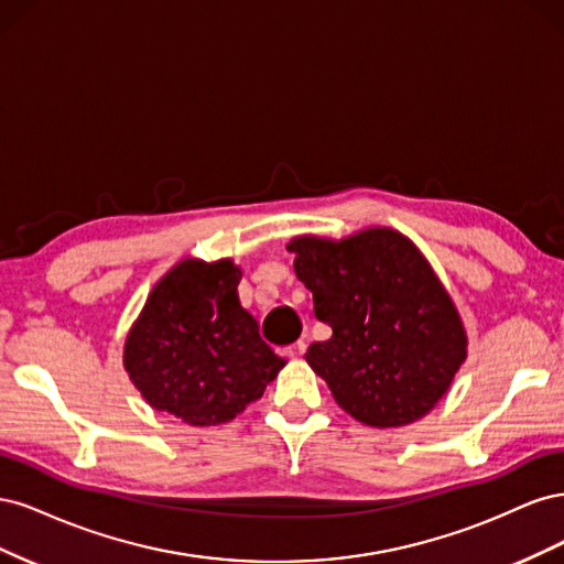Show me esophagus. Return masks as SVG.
Instances as JSON below:
<instances>
[{"instance_id": "1", "label": "esophagus", "mask_w": 564, "mask_h": 564, "mask_svg": "<svg viewBox=\"0 0 564 564\" xmlns=\"http://www.w3.org/2000/svg\"><path fill=\"white\" fill-rule=\"evenodd\" d=\"M305 350H308V346H305V340H296V344L286 346V348L282 350V355L289 357V360H299V357L305 355Z\"/></svg>"}]
</instances>
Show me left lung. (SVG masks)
<instances>
[{
  "mask_svg": "<svg viewBox=\"0 0 564 564\" xmlns=\"http://www.w3.org/2000/svg\"><path fill=\"white\" fill-rule=\"evenodd\" d=\"M296 278L332 338L305 352L336 404L373 429H400L447 395L468 357L456 305L421 249L373 226L340 240L296 235Z\"/></svg>",
  "mask_w": 564,
  "mask_h": 564,
  "instance_id": "obj_1",
  "label": "left lung"
}]
</instances>
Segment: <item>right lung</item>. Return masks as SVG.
I'll return each mask as SVG.
<instances>
[{
  "instance_id": "obj_1",
  "label": "right lung",
  "mask_w": 564,
  "mask_h": 564,
  "mask_svg": "<svg viewBox=\"0 0 564 564\" xmlns=\"http://www.w3.org/2000/svg\"><path fill=\"white\" fill-rule=\"evenodd\" d=\"M232 259H181L152 286L122 362L143 400L187 425H218L263 395L286 365L237 296Z\"/></svg>"
}]
</instances>
